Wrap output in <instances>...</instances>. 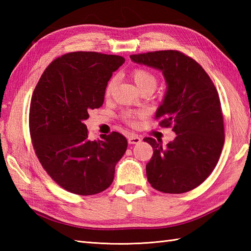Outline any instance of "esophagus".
<instances>
[{"mask_svg": "<svg viewBox=\"0 0 251 251\" xmlns=\"http://www.w3.org/2000/svg\"><path fill=\"white\" fill-rule=\"evenodd\" d=\"M128 142L130 143V145H137V143H139V142H141V138L140 137H138L137 135H130L129 137H128Z\"/></svg>", "mask_w": 251, "mask_h": 251, "instance_id": "obj_1", "label": "esophagus"}]
</instances>
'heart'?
Wrapping results in <instances>:
<instances>
[{
	"mask_svg": "<svg viewBox=\"0 0 251 251\" xmlns=\"http://www.w3.org/2000/svg\"><path fill=\"white\" fill-rule=\"evenodd\" d=\"M131 77L134 79V82L140 90L145 88H153L155 89L157 85V77L154 75V74L147 70V69L142 68H137L131 72ZM116 85V77H111L109 82L105 85L104 89V95L106 98H109L110 96L113 93ZM145 115V112L142 111H125L122 113V119L126 124L134 126L137 124V120L140 119Z\"/></svg>",
	"mask_w": 251,
	"mask_h": 251,
	"instance_id": "obj_1",
	"label": "heart"
}]
</instances>
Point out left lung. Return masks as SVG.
<instances>
[{"label":"left lung","instance_id":"1","mask_svg":"<svg viewBox=\"0 0 251 251\" xmlns=\"http://www.w3.org/2000/svg\"><path fill=\"white\" fill-rule=\"evenodd\" d=\"M130 59L163 72L167 92L156 111L162 127L173 126L176 138L166 147L143 139L153 148L147 164L148 181L163 193L180 194L208 178L225 143L221 103L214 83L199 63L178 50L131 55Z\"/></svg>","mask_w":251,"mask_h":251}]
</instances>
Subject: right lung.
<instances>
[{"label": "right lung", "instance_id": "1", "mask_svg": "<svg viewBox=\"0 0 251 251\" xmlns=\"http://www.w3.org/2000/svg\"><path fill=\"white\" fill-rule=\"evenodd\" d=\"M125 59L117 55L74 51L46 68L30 103L32 146L42 166L61 188L94 195L113 182L115 165L127 149L120 132L89 140L84 121L103 103L105 85Z\"/></svg>", "mask_w": 251, "mask_h": 251}]
</instances>
